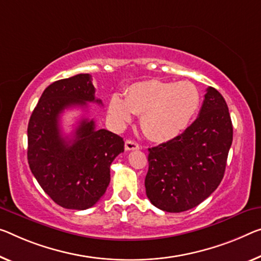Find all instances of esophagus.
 I'll return each mask as SVG.
<instances>
[{"label":"esophagus","instance_id":"1","mask_svg":"<svg viewBox=\"0 0 261 261\" xmlns=\"http://www.w3.org/2000/svg\"><path fill=\"white\" fill-rule=\"evenodd\" d=\"M125 148H126V150H136V149H139L140 146H139V143H136L135 141H132V140H126Z\"/></svg>","mask_w":261,"mask_h":261}]
</instances>
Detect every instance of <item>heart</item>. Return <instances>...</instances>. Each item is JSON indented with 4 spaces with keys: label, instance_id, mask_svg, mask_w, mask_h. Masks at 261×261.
I'll use <instances>...</instances> for the list:
<instances>
[{
    "label": "heart",
    "instance_id": "b5f03b06",
    "mask_svg": "<svg viewBox=\"0 0 261 261\" xmlns=\"http://www.w3.org/2000/svg\"><path fill=\"white\" fill-rule=\"evenodd\" d=\"M199 103V92L192 83L151 79L132 85L125 99L113 95L108 112L118 125H125L134 113L141 114V127L148 138L168 141L187 129Z\"/></svg>",
    "mask_w": 261,
    "mask_h": 261
}]
</instances>
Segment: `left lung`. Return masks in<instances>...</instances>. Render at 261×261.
<instances>
[{"mask_svg": "<svg viewBox=\"0 0 261 261\" xmlns=\"http://www.w3.org/2000/svg\"><path fill=\"white\" fill-rule=\"evenodd\" d=\"M232 138L225 99L207 87L192 125L181 135L148 149L144 187L151 204L167 212H183L209 197L223 179Z\"/></svg>", "mask_w": 261, "mask_h": 261, "instance_id": "8db88e82", "label": "left lung"}]
</instances>
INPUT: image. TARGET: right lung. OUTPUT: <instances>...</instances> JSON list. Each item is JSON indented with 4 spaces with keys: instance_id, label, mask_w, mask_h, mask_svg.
Wrapping results in <instances>:
<instances>
[{
    "instance_id": "right-lung-1",
    "label": "right lung",
    "mask_w": 261,
    "mask_h": 261,
    "mask_svg": "<svg viewBox=\"0 0 261 261\" xmlns=\"http://www.w3.org/2000/svg\"><path fill=\"white\" fill-rule=\"evenodd\" d=\"M101 103L89 73L52 83L44 90L28 125V163L42 189L65 209L85 210L105 194L111 164L125 150L119 135L95 129L82 119L71 138L64 136L59 119L70 107Z\"/></svg>"
}]
</instances>
